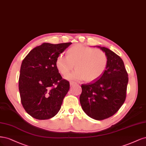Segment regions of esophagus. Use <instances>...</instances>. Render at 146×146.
Returning <instances> with one entry per match:
<instances>
[{"mask_svg": "<svg viewBox=\"0 0 146 146\" xmlns=\"http://www.w3.org/2000/svg\"><path fill=\"white\" fill-rule=\"evenodd\" d=\"M76 84H77V83L74 82H70V86H74V85H76Z\"/></svg>", "mask_w": 146, "mask_h": 146, "instance_id": "34e87169", "label": "esophagus"}]
</instances>
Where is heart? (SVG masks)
<instances>
[{"instance_id":"heart-1","label":"heart","mask_w":146,"mask_h":146,"mask_svg":"<svg viewBox=\"0 0 146 146\" xmlns=\"http://www.w3.org/2000/svg\"><path fill=\"white\" fill-rule=\"evenodd\" d=\"M67 57L60 55L56 58V66L63 76L68 74L74 67L76 70L69 74L68 80L87 82L95 81L104 74L109 59L104 51L81 44H76L67 51Z\"/></svg>"}]
</instances>
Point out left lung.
<instances>
[{"mask_svg": "<svg viewBox=\"0 0 146 146\" xmlns=\"http://www.w3.org/2000/svg\"><path fill=\"white\" fill-rule=\"evenodd\" d=\"M95 46L106 53L109 62L100 78L82 84L79 101L89 117L102 120L116 113L124 104L129 78L123 60L118 55L104 46Z\"/></svg>", "mask_w": 146, "mask_h": 146, "instance_id": "1", "label": "left lung"}]
</instances>
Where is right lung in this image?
I'll return each instance as SVG.
<instances>
[{
    "mask_svg": "<svg viewBox=\"0 0 146 146\" xmlns=\"http://www.w3.org/2000/svg\"><path fill=\"white\" fill-rule=\"evenodd\" d=\"M71 44L43 43L31 50L22 61L19 79L21 102L27 113L35 119L51 118L60 109L70 83L62 79L56 60Z\"/></svg>",
    "mask_w": 146,
    "mask_h": 146,
    "instance_id": "add662e5",
    "label": "right lung"
}]
</instances>
